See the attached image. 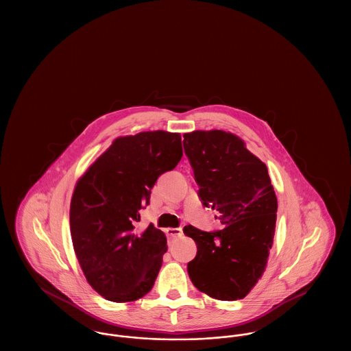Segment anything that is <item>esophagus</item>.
Instances as JSON below:
<instances>
[{
    "label": "esophagus",
    "instance_id": "esophagus-1",
    "mask_svg": "<svg viewBox=\"0 0 351 351\" xmlns=\"http://www.w3.org/2000/svg\"><path fill=\"white\" fill-rule=\"evenodd\" d=\"M166 233H167L169 238H175V237H180L183 230L180 228H168V229H166Z\"/></svg>",
    "mask_w": 351,
    "mask_h": 351
}]
</instances>
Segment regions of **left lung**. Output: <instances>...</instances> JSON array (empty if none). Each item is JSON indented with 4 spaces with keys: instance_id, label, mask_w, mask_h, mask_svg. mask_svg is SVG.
<instances>
[{
    "instance_id": "obj_1",
    "label": "left lung",
    "mask_w": 351,
    "mask_h": 351,
    "mask_svg": "<svg viewBox=\"0 0 351 351\" xmlns=\"http://www.w3.org/2000/svg\"><path fill=\"white\" fill-rule=\"evenodd\" d=\"M183 136L201 202L219 212L225 225L210 233L184 226L197 246L188 275L213 299H243L263 275L274 242L278 200L267 167L234 134L196 130Z\"/></svg>"
}]
</instances>
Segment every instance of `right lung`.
<instances>
[{"label": "right lung", "mask_w": 351, "mask_h": 351, "mask_svg": "<svg viewBox=\"0 0 351 351\" xmlns=\"http://www.w3.org/2000/svg\"><path fill=\"white\" fill-rule=\"evenodd\" d=\"M183 156L182 135L163 130L119 136L77 180L69 208L75 254L90 287L106 300L149 293L167 251L151 223L139 230L158 178Z\"/></svg>", "instance_id": "add662e5"}]
</instances>
